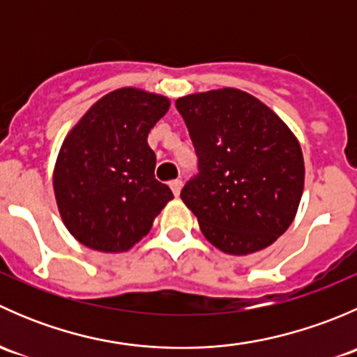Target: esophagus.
Returning <instances> with one entry per match:
<instances>
[{
  "label": "esophagus",
  "instance_id": "obj_1",
  "mask_svg": "<svg viewBox=\"0 0 357 357\" xmlns=\"http://www.w3.org/2000/svg\"><path fill=\"white\" fill-rule=\"evenodd\" d=\"M169 186H171L174 197H179V193H181V188H183L181 179H174V181H171V185H169Z\"/></svg>",
  "mask_w": 357,
  "mask_h": 357
}]
</instances>
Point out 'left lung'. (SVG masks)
<instances>
[{"label": "left lung", "mask_w": 357, "mask_h": 357, "mask_svg": "<svg viewBox=\"0 0 357 357\" xmlns=\"http://www.w3.org/2000/svg\"><path fill=\"white\" fill-rule=\"evenodd\" d=\"M199 174L181 190L202 233L225 254L269 247L289 229L304 190V158L289 126L235 88L176 100Z\"/></svg>", "instance_id": "1"}]
</instances>
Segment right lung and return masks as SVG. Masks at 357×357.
Listing matches in <instances>:
<instances>
[{"label": "right lung", "instance_id": "1", "mask_svg": "<svg viewBox=\"0 0 357 357\" xmlns=\"http://www.w3.org/2000/svg\"><path fill=\"white\" fill-rule=\"evenodd\" d=\"M169 105L155 93L115 89L66 136L53 190L63 225L82 245L107 254L129 250L174 199L155 179V153L146 142Z\"/></svg>", "mask_w": 357, "mask_h": 357}]
</instances>
